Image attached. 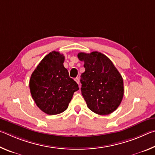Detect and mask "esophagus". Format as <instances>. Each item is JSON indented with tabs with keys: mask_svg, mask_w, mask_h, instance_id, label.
I'll return each mask as SVG.
<instances>
[{
	"mask_svg": "<svg viewBox=\"0 0 155 155\" xmlns=\"http://www.w3.org/2000/svg\"><path fill=\"white\" fill-rule=\"evenodd\" d=\"M74 80H75L76 82H77L78 84H79V78H76Z\"/></svg>",
	"mask_w": 155,
	"mask_h": 155,
	"instance_id": "obj_1",
	"label": "esophagus"
}]
</instances>
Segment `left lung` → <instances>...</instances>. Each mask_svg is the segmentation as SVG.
Instances as JSON below:
<instances>
[{
    "label": "left lung",
    "mask_w": 155,
    "mask_h": 155,
    "mask_svg": "<svg viewBox=\"0 0 155 155\" xmlns=\"http://www.w3.org/2000/svg\"><path fill=\"white\" fill-rule=\"evenodd\" d=\"M78 58L84 61L81 90L88 108L98 115L111 114L119 107L124 96L121 74L101 52H79Z\"/></svg>",
    "instance_id": "obj_1"
}]
</instances>
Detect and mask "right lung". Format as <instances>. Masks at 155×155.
<instances>
[{"mask_svg":"<svg viewBox=\"0 0 155 155\" xmlns=\"http://www.w3.org/2000/svg\"><path fill=\"white\" fill-rule=\"evenodd\" d=\"M65 57L52 51L44 57L31 74L29 87L36 105L48 115L67 109L78 85L64 66Z\"/></svg>","mask_w":155,"mask_h":155,"instance_id":"1","label":"right lung"}]
</instances>
